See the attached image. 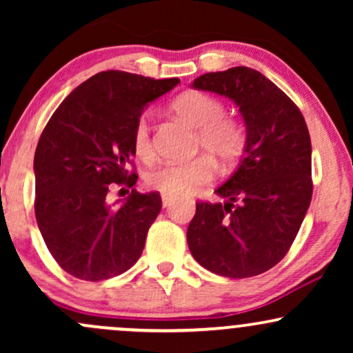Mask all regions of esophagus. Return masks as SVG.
I'll list each match as a JSON object with an SVG mask.
<instances>
[{
    "mask_svg": "<svg viewBox=\"0 0 353 353\" xmlns=\"http://www.w3.org/2000/svg\"><path fill=\"white\" fill-rule=\"evenodd\" d=\"M161 197H163V205H164V208H168V205L174 201V197L172 196H168V194H163V196H161Z\"/></svg>",
    "mask_w": 353,
    "mask_h": 353,
    "instance_id": "esophagus-1",
    "label": "esophagus"
}]
</instances>
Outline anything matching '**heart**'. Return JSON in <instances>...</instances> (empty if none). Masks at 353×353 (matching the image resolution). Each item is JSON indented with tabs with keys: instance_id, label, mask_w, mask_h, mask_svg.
<instances>
[{
	"instance_id": "heart-1",
	"label": "heart",
	"mask_w": 353,
	"mask_h": 353,
	"mask_svg": "<svg viewBox=\"0 0 353 353\" xmlns=\"http://www.w3.org/2000/svg\"><path fill=\"white\" fill-rule=\"evenodd\" d=\"M171 109L182 123L196 131L194 148L204 149L222 164H230L241 156L245 145L244 128L234 117L224 116L221 99L202 91L182 92L172 101ZM132 151L139 159H149L152 154L151 128L148 116L136 121L131 134ZM214 177V165L209 157L197 156L185 163H163L144 174L148 188L168 196H179L208 184Z\"/></svg>"
}]
</instances>
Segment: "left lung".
Wrapping results in <instances>:
<instances>
[{
  "instance_id": "left-lung-1",
  "label": "left lung",
  "mask_w": 353,
  "mask_h": 353,
  "mask_svg": "<svg viewBox=\"0 0 353 353\" xmlns=\"http://www.w3.org/2000/svg\"><path fill=\"white\" fill-rule=\"evenodd\" d=\"M192 88L239 106L247 128L237 171L216 189L224 204L197 202L188 228L192 257L230 279L272 269L289 252L312 199V144L301 109L245 66L208 72Z\"/></svg>"
}]
</instances>
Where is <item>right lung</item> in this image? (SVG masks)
<instances>
[{
	"mask_svg": "<svg viewBox=\"0 0 353 353\" xmlns=\"http://www.w3.org/2000/svg\"><path fill=\"white\" fill-rule=\"evenodd\" d=\"M179 79L125 71L91 76L48 121L34 152V214L54 261L72 277L98 282L136 264L163 208L159 192L131 190L108 204L114 185L132 188L131 134L148 103ZM129 192V190H128Z\"/></svg>",
	"mask_w": 353,
	"mask_h": 353,
	"instance_id": "1",
	"label": "right lung"
}]
</instances>
